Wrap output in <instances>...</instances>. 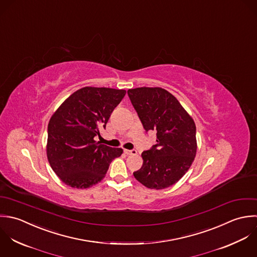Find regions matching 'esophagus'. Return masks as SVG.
Returning <instances> with one entry per match:
<instances>
[{"label":"esophagus","mask_w":257,"mask_h":257,"mask_svg":"<svg viewBox=\"0 0 257 257\" xmlns=\"http://www.w3.org/2000/svg\"><path fill=\"white\" fill-rule=\"evenodd\" d=\"M123 153L125 155H137V151L136 150H124Z\"/></svg>","instance_id":"1"}]
</instances>
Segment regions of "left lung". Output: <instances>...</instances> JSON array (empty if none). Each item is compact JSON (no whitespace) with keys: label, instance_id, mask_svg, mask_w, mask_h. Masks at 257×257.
<instances>
[{"label":"left lung","instance_id":"left-lung-1","mask_svg":"<svg viewBox=\"0 0 257 257\" xmlns=\"http://www.w3.org/2000/svg\"><path fill=\"white\" fill-rule=\"evenodd\" d=\"M127 94L146 132H157V144L143 152V167L134 175L149 188H167L185 174L194 160L195 123L162 87L132 88Z\"/></svg>","mask_w":257,"mask_h":257}]
</instances>
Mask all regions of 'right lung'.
Returning a JSON list of instances; mask_svg holds the SVG:
<instances>
[{
    "mask_svg": "<svg viewBox=\"0 0 257 257\" xmlns=\"http://www.w3.org/2000/svg\"><path fill=\"white\" fill-rule=\"evenodd\" d=\"M125 94L124 89L83 87L57 109L48 125L49 163L66 184L87 188L99 182L121 149L99 145L94 137Z\"/></svg>",
    "mask_w": 257,
    "mask_h": 257,
    "instance_id": "1",
    "label": "right lung"
}]
</instances>
